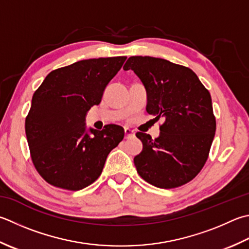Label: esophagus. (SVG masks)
Returning a JSON list of instances; mask_svg holds the SVG:
<instances>
[{"label":"esophagus","instance_id":"obj_1","mask_svg":"<svg viewBox=\"0 0 249 249\" xmlns=\"http://www.w3.org/2000/svg\"><path fill=\"white\" fill-rule=\"evenodd\" d=\"M124 136H125V139L133 138V137H135V131L128 127H125L124 128Z\"/></svg>","mask_w":249,"mask_h":249}]
</instances>
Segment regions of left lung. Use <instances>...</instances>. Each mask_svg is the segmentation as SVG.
<instances>
[{"label":"left lung","instance_id":"obj_1","mask_svg":"<svg viewBox=\"0 0 249 249\" xmlns=\"http://www.w3.org/2000/svg\"><path fill=\"white\" fill-rule=\"evenodd\" d=\"M133 70L147 90V112L164 119L154 140L137 133L143 149L134 159L139 176L160 189L191 181L208 159L216 131L212 97L191 69L162 58L133 56L123 67Z\"/></svg>","mask_w":249,"mask_h":249}]
</instances>
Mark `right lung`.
I'll return each instance as SVG.
<instances>
[{
    "mask_svg": "<svg viewBox=\"0 0 249 249\" xmlns=\"http://www.w3.org/2000/svg\"><path fill=\"white\" fill-rule=\"evenodd\" d=\"M126 57L86 59L48 73L32 97L26 135L34 167L53 187L77 191L96 181L124 129L86 131L85 116L100 104Z\"/></svg>",
    "mask_w": 249,
    "mask_h": 249,
    "instance_id": "right-lung-1",
    "label": "right lung"
}]
</instances>
